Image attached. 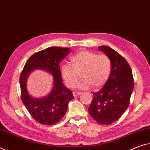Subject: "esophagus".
<instances>
[{
    "label": "esophagus",
    "instance_id": "34e87169",
    "mask_svg": "<svg viewBox=\"0 0 150 150\" xmlns=\"http://www.w3.org/2000/svg\"><path fill=\"white\" fill-rule=\"evenodd\" d=\"M80 94H81V93H76V92H74V93H73V95H74V97H76V96H79V95H80Z\"/></svg>",
    "mask_w": 150,
    "mask_h": 150
}]
</instances>
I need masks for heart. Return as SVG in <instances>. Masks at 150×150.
<instances>
[{
	"instance_id": "heart-1",
	"label": "heart",
	"mask_w": 150,
	"mask_h": 150,
	"mask_svg": "<svg viewBox=\"0 0 150 150\" xmlns=\"http://www.w3.org/2000/svg\"><path fill=\"white\" fill-rule=\"evenodd\" d=\"M70 61L72 66L64 64L60 67L62 78L69 88L75 87L82 73V79L78 88L88 90L93 86L98 89L107 83L111 73V60L107 55L82 50L74 55Z\"/></svg>"
}]
</instances>
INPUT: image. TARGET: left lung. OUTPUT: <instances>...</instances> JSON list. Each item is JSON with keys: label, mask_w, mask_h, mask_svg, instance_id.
<instances>
[{"label": "left lung", "mask_w": 150, "mask_h": 150, "mask_svg": "<svg viewBox=\"0 0 150 150\" xmlns=\"http://www.w3.org/2000/svg\"><path fill=\"white\" fill-rule=\"evenodd\" d=\"M98 48L109 57L112 70L104 87L93 94L88 112L98 123L109 125L118 120L128 108L134 87L133 78L127 62L119 53L108 46Z\"/></svg>", "instance_id": "obj_1"}]
</instances>
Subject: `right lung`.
I'll use <instances>...</instances> for the list:
<instances>
[{"label":"right lung","instance_id":"right-lung-1","mask_svg":"<svg viewBox=\"0 0 150 150\" xmlns=\"http://www.w3.org/2000/svg\"><path fill=\"white\" fill-rule=\"evenodd\" d=\"M68 47H50L37 52L29 57L20 76L21 100L32 117L43 125L57 123L65 115L70 101L73 99L72 91L64 86L59 62L70 53ZM41 69L53 77V86L47 96L35 98L30 95L26 80L33 71Z\"/></svg>","mask_w":150,"mask_h":150}]
</instances>
